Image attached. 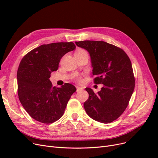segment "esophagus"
Here are the masks:
<instances>
[{
    "instance_id": "1",
    "label": "esophagus",
    "mask_w": 158,
    "mask_h": 158,
    "mask_svg": "<svg viewBox=\"0 0 158 158\" xmlns=\"http://www.w3.org/2000/svg\"><path fill=\"white\" fill-rule=\"evenodd\" d=\"M82 90V88L81 87H79V86H76V91L77 92H80V91Z\"/></svg>"
}]
</instances>
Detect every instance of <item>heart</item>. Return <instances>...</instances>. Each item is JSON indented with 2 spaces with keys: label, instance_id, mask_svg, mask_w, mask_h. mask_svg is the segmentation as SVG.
<instances>
[{
  "label": "heart",
  "instance_id": "heart-1",
  "mask_svg": "<svg viewBox=\"0 0 158 158\" xmlns=\"http://www.w3.org/2000/svg\"><path fill=\"white\" fill-rule=\"evenodd\" d=\"M85 52V51L83 49H78L76 52Z\"/></svg>",
  "mask_w": 158,
  "mask_h": 158
}]
</instances>
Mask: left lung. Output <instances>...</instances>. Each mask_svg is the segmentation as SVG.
Here are the masks:
<instances>
[{"label": "left lung", "mask_w": 158, "mask_h": 158, "mask_svg": "<svg viewBox=\"0 0 158 158\" xmlns=\"http://www.w3.org/2000/svg\"><path fill=\"white\" fill-rule=\"evenodd\" d=\"M76 45L89 54L94 83L103 84L95 94L86 88L89 98L84 103L85 111L94 120L113 122L125 111L135 89L132 64L123 49L102 41H76Z\"/></svg>", "instance_id": "1"}]
</instances>
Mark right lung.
<instances>
[{
  "mask_svg": "<svg viewBox=\"0 0 158 158\" xmlns=\"http://www.w3.org/2000/svg\"><path fill=\"white\" fill-rule=\"evenodd\" d=\"M73 42L42 45L28 52L22 59L17 72L19 99L27 113L35 120L46 124L63 116L74 85L65 83L52 87V72L58 70L60 59L74 51Z\"/></svg>",
  "mask_w": 158,
  "mask_h": 158,
  "instance_id": "obj_1",
  "label": "right lung"
}]
</instances>
